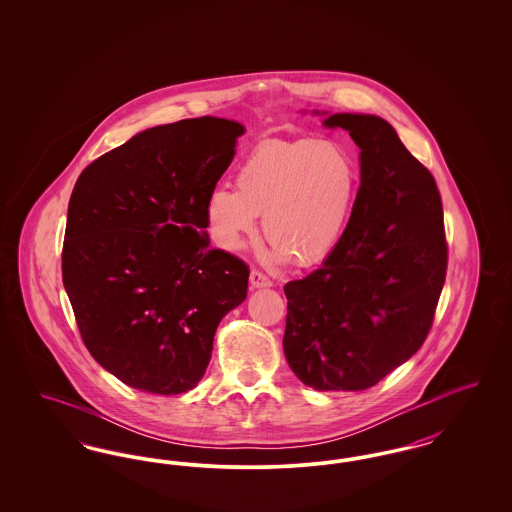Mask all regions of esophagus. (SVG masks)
<instances>
[{"mask_svg":"<svg viewBox=\"0 0 512 512\" xmlns=\"http://www.w3.org/2000/svg\"><path fill=\"white\" fill-rule=\"evenodd\" d=\"M249 282H251L253 288H268V286H272V280L268 278L267 274H263V272L257 270V268H253V270L249 272Z\"/></svg>","mask_w":512,"mask_h":512,"instance_id":"34e87169","label":"esophagus"}]
</instances>
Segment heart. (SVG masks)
I'll return each mask as SVG.
<instances>
[{
  "label": "heart",
  "mask_w": 512,
  "mask_h": 512,
  "mask_svg": "<svg viewBox=\"0 0 512 512\" xmlns=\"http://www.w3.org/2000/svg\"><path fill=\"white\" fill-rule=\"evenodd\" d=\"M361 184L355 155L322 138L267 140L253 147L236 174V188L217 186L205 203L215 244L238 251L263 232L295 265L330 255L351 219Z\"/></svg>",
  "instance_id": "heart-1"
}]
</instances>
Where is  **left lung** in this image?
Instances as JSON below:
<instances>
[{
	"label": "left lung",
	"instance_id": "1",
	"mask_svg": "<svg viewBox=\"0 0 512 512\" xmlns=\"http://www.w3.org/2000/svg\"><path fill=\"white\" fill-rule=\"evenodd\" d=\"M361 149V188L324 265L284 286V353L318 391H361L409 361L426 340L447 272L441 195L434 176L390 122L338 113Z\"/></svg>",
	"mask_w": 512,
	"mask_h": 512
}]
</instances>
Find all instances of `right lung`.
<instances>
[{"label": "right lung", "instance_id": "right-lung-1", "mask_svg": "<svg viewBox=\"0 0 512 512\" xmlns=\"http://www.w3.org/2000/svg\"><path fill=\"white\" fill-rule=\"evenodd\" d=\"M244 126L199 117L144 130L74 184L63 284L90 355L134 390L176 395L203 378L249 267L209 247L205 203Z\"/></svg>", "mask_w": 512, "mask_h": 512}]
</instances>
